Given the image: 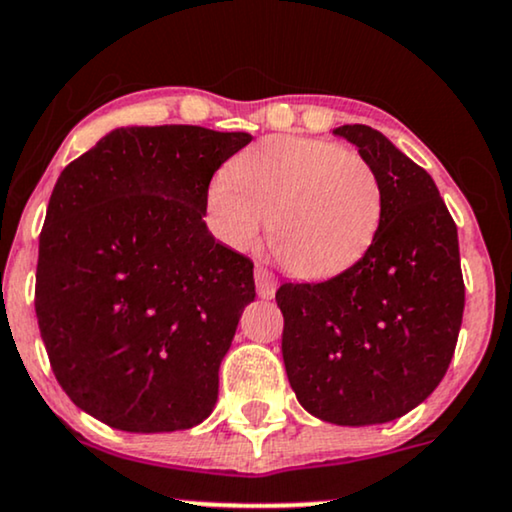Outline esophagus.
I'll return each mask as SVG.
<instances>
[{
  "instance_id": "obj_1",
  "label": "esophagus",
  "mask_w": 512,
  "mask_h": 512,
  "mask_svg": "<svg viewBox=\"0 0 512 512\" xmlns=\"http://www.w3.org/2000/svg\"><path fill=\"white\" fill-rule=\"evenodd\" d=\"M255 286H257V295L262 297V300H271L276 293V276L271 274L267 267H262V264H257L255 267Z\"/></svg>"
}]
</instances>
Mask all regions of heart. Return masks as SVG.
<instances>
[{"mask_svg":"<svg viewBox=\"0 0 512 512\" xmlns=\"http://www.w3.org/2000/svg\"><path fill=\"white\" fill-rule=\"evenodd\" d=\"M224 243L269 248L293 276L328 278L357 264L383 219V184L366 155L321 139L271 137L231 160L208 189Z\"/></svg>","mask_w":512,"mask_h":512,"instance_id":"obj_1","label":"heart"}]
</instances>
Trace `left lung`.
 I'll list each match as a JSON object with an SVG mask.
<instances>
[{
	"mask_svg": "<svg viewBox=\"0 0 512 512\" xmlns=\"http://www.w3.org/2000/svg\"><path fill=\"white\" fill-rule=\"evenodd\" d=\"M383 184V219L357 264L283 283L281 352L295 397L335 425L401 418L435 392L465 307L456 222L435 181L378 129L342 125Z\"/></svg>",
	"mask_w": 512,
	"mask_h": 512,
	"instance_id": "obj_1",
	"label": "left lung"
}]
</instances>
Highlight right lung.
<instances>
[{"mask_svg": "<svg viewBox=\"0 0 512 512\" xmlns=\"http://www.w3.org/2000/svg\"><path fill=\"white\" fill-rule=\"evenodd\" d=\"M250 141L196 125L120 127L58 177L35 312L58 385L101 423L174 432L215 409L255 278L203 217L212 174Z\"/></svg>", "mask_w": 512, "mask_h": 512, "instance_id": "obj_1", "label": "right lung"}]
</instances>
